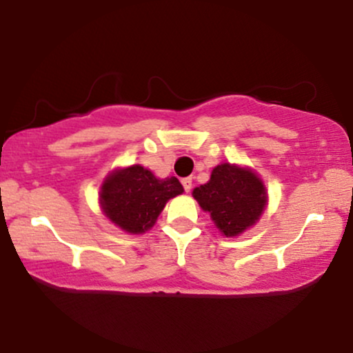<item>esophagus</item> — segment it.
Masks as SVG:
<instances>
[{
	"instance_id": "1",
	"label": "esophagus",
	"mask_w": 353,
	"mask_h": 353,
	"mask_svg": "<svg viewBox=\"0 0 353 353\" xmlns=\"http://www.w3.org/2000/svg\"><path fill=\"white\" fill-rule=\"evenodd\" d=\"M182 185H184L185 192H190V189H192V179H190V177H184V179H182Z\"/></svg>"
}]
</instances>
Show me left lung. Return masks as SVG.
Returning <instances> with one entry per match:
<instances>
[{"label":"left lung","mask_w":353,"mask_h":353,"mask_svg":"<svg viewBox=\"0 0 353 353\" xmlns=\"http://www.w3.org/2000/svg\"><path fill=\"white\" fill-rule=\"evenodd\" d=\"M192 196L225 237H236L252 228L267 205L261 177L252 169L229 163L216 165L208 184L194 189Z\"/></svg>","instance_id":"left-lung-1"}]
</instances>
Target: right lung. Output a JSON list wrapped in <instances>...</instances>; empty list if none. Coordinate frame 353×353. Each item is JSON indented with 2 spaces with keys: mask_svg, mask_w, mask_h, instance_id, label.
Returning a JSON list of instances; mask_svg holds the SVG:
<instances>
[{
  "mask_svg": "<svg viewBox=\"0 0 353 353\" xmlns=\"http://www.w3.org/2000/svg\"><path fill=\"white\" fill-rule=\"evenodd\" d=\"M182 192L177 177L157 179L149 169L134 164L109 174L101 185L99 204L117 228L143 234L156 224L165 202Z\"/></svg>",
  "mask_w": 353,
  "mask_h": 353,
  "instance_id": "right-lung-1",
  "label": "right lung"
}]
</instances>
